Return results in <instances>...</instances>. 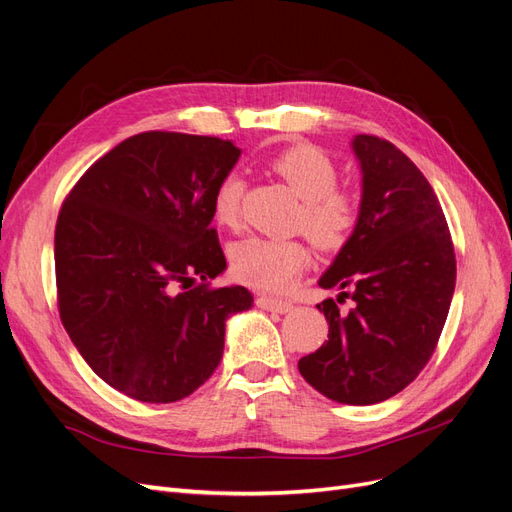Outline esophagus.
<instances>
[{
	"label": "esophagus",
	"mask_w": 512,
	"mask_h": 512,
	"mask_svg": "<svg viewBox=\"0 0 512 512\" xmlns=\"http://www.w3.org/2000/svg\"><path fill=\"white\" fill-rule=\"evenodd\" d=\"M256 305L260 309H267V312H277V314H286L292 309V303L282 301V299H275V297H267V294H262V297L256 299Z\"/></svg>",
	"instance_id": "1"
}]
</instances>
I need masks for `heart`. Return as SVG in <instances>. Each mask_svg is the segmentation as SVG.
<instances>
[{"label":"heart","instance_id":"b5f03b06","mask_svg":"<svg viewBox=\"0 0 512 512\" xmlns=\"http://www.w3.org/2000/svg\"><path fill=\"white\" fill-rule=\"evenodd\" d=\"M269 168L299 198L292 226L320 250L335 252L354 235L361 220V196L350 185L337 183V164L320 147L301 143L269 160ZM245 179L237 170L228 173L213 194V218L226 228L241 224ZM309 250L299 239L247 237L230 252L232 273L243 284L282 292L307 267Z\"/></svg>","mask_w":512,"mask_h":512}]
</instances>
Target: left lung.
I'll use <instances>...</instances> for the list:
<instances>
[{"instance_id":"8db88e82","label":"left lung","mask_w":512,"mask_h":512,"mask_svg":"<svg viewBox=\"0 0 512 512\" xmlns=\"http://www.w3.org/2000/svg\"><path fill=\"white\" fill-rule=\"evenodd\" d=\"M361 220L322 288L329 339L299 361L301 376L339 404L371 406L421 374L448 316L457 262L440 200L416 164L384 138L359 134ZM352 298L348 313L337 302Z\"/></svg>"}]
</instances>
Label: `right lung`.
I'll use <instances>...</instances> for the list:
<instances>
[{
  "mask_svg": "<svg viewBox=\"0 0 512 512\" xmlns=\"http://www.w3.org/2000/svg\"><path fill=\"white\" fill-rule=\"evenodd\" d=\"M239 156L218 136L143 132L91 164L61 205L59 316L87 365L123 395H192L220 365L226 318L254 303L243 286H211L226 269L213 194Z\"/></svg>",
  "mask_w": 512,
  "mask_h": 512,
  "instance_id": "add662e5",
  "label": "right lung"
}]
</instances>
